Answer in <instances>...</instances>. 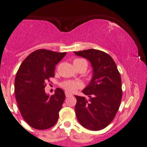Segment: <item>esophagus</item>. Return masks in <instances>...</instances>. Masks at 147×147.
Listing matches in <instances>:
<instances>
[{
	"mask_svg": "<svg viewBox=\"0 0 147 147\" xmlns=\"http://www.w3.org/2000/svg\"><path fill=\"white\" fill-rule=\"evenodd\" d=\"M65 95H66V97H69V96H71V94L69 93H68V92H65Z\"/></svg>",
	"mask_w": 147,
	"mask_h": 147,
	"instance_id": "1",
	"label": "esophagus"
}]
</instances>
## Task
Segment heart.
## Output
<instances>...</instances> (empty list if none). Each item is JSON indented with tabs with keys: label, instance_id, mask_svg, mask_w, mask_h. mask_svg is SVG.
<instances>
[{
	"label": "heart",
	"instance_id": "b5f03b06",
	"mask_svg": "<svg viewBox=\"0 0 147 147\" xmlns=\"http://www.w3.org/2000/svg\"><path fill=\"white\" fill-rule=\"evenodd\" d=\"M83 61H86L84 59H76L74 61V63H78L83 62ZM81 84L80 82L75 81H71V80H69V81H65L61 84V86L63 88L64 90H66L68 92H74L75 91L76 89L78 88L81 87Z\"/></svg>",
	"mask_w": 147,
	"mask_h": 147
}]
</instances>
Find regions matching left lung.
<instances>
[{
    "label": "left lung",
    "instance_id": "8db88e82",
    "mask_svg": "<svg viewBox=\"0 0 147 147\" xmlns=\"http://www.w3.org/2000/svg\"><path fill=\"white\" fill-rule=\"evenodd\" d=\"M74 54L88 60L93 68L91 81L82 90L89 99L76 96L77 119L88 129H102L113 120L120 105V74L113 58L104 51L90 49Z\"/></svg>",
    "mask_w": 147,
    "mask_h": 147
}]
</instances>
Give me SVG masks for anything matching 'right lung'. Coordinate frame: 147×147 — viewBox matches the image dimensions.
Wrapping results in <instances>:
<instances>
[{
  "mask_svg": "<svg viewBox=\"0 0 147 147\" xmlns=\"http://www.w3.org/2000/svg\"><path fill=\"white\" fill-rule=\"evenodd\" d=\"M47 49L32 52L20 66L15 79V95L22 117L32 127L47 129L54 126L65 100L62 89L54 95L45 93L47 81L54 76V69L66 55Z\"/></svg>",
  "mask_w": 147,
  "mask_h": 147,
  "instance_id": "add662e5",
  "label": "right lung"
}]
</instances>
